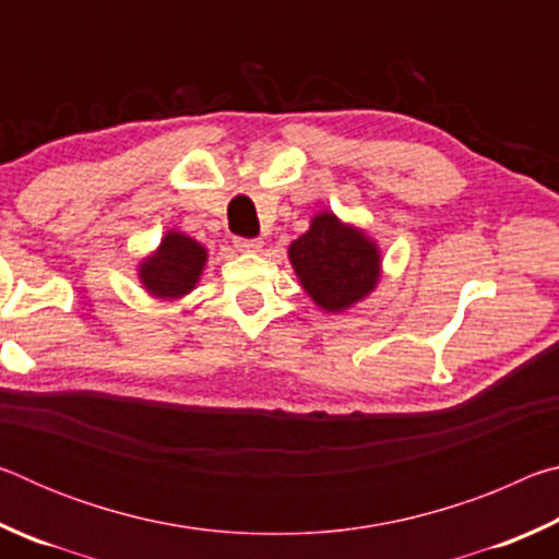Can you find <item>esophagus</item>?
<instances>
[{"label": "esophagus", "mask_w": 559, "mask_h": 559, "mask_svg": "<svg viewBox=\"0 0 559 559\" xmlns=\"http://www.w3.org/2000/svg\"><path fill=\"white\" fill-rule=\"evenodd\" d=\"M234 246H236V249H239V251L251 253V251H259V249H261V241H259V239H243V236H236Z\"/></svg>", "instance_id": "34e87169"}]
</instances>
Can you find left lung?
I'll return each instance as SVG.
<instances>
[{
  "mask_svg": "<svg viewBox=\"0 0 559 559\" xmlns=\"http://www.w3.org/2000/svg\"><path fill=\"white\" fill-rule=\"evenodd\" d=\"M298 283L325 313H343L370 296L382 276V253L374 239L333 212H318L310 229L288 246Z\"/></svg>",
  "mask_w": 559,
  "mask_h": 559,
  "instance_id": "left-lung-1",
  "label": "left lung"
}]
</instances>
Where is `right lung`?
I'll list each match as a JSON object with an SVG mask.
<instances>
[{
    "label": "right lung",
    "instance_id": "obj_1",
    "mask_svg": "<svg viewBox=\"0 0 559 559\" xmlns=\"http://www.w3.org/2000/svg\"><path fill=\"white\" fill-rule=\"evenodd\" d=\"M204 263L206 249L200 241L169 229L157 249L140 261L138 278L153 298L177 300L197 288Z\"/></svg>",
    "mask_w": 559,
    "mask_h": 559
}]
</instances>
